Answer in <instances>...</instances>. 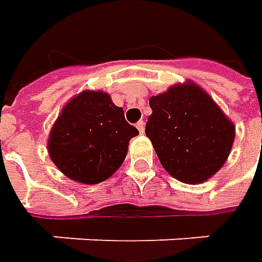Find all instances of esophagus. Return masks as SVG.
I'll use <instances>...</instances> for the list:
<instances>
[{
	"label": "esophagus",
	"instance_id": "obj_1",
	"mask_svg": "<svg viewBox=\"0 0 262 262\" xmlns=\"http://www.w3.org/2000/svg\"><path fill=\"white\" fill-rule=\"evenodd\" d=\"M137 128H138L140 134H143V133H144V121H138V122H137Z\"/></svg>",
	"mask_w": 262,
	"mask_h": 262
}]
</instances>
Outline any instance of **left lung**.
<instances>
[{
  "label": "left lung",
  "mask_w": 262,
  "mask_h": 262,
  "mask_svg": "<svg viewBox=\"0 0 262 262\" xmlns=\"http://www.w3.org/2000/svg\"><path fill=\"white\" fill-rule=\"evenodd\" d=\"M146 136L162 166L185 184H200L225 165L235 126L195 84L173 86L151 96Z\"/></svg>",
  "instance_id": "1"
}]
</instances>
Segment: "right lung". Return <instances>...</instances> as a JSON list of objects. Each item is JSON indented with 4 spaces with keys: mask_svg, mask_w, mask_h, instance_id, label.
I'll return each instance as SVG.
<instances>
[{
    "mask_svg": "<svg viewBox=\"0 0 262 262\" xmlns=\"http://www.w3.org/2000/svg\"><path fill=\"white\" fill-rule=\"evenodd\" d=\"M137 134L109 95L86 90L58 116L48 141L49 156L70 179L99 184L122 165L128 143Z\"/></svg>",
    "mask_w": 262,
    "mask_h": 262,
    "instance_id": "1",
    "label": "right lung"
}]
</instances>
